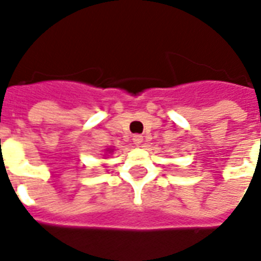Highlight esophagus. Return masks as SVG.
Returning <instances> with one entry per match:
<instances>
[{"label": "esophagus", "mask_w": 261, "mask_h": 261, "mask_svg": "<svg viewBox=\"0 0 261 261\" xmlns=\"http://www.w3.org/2000/svg\"><path fill=\"white\" fill-rule=\"evenodd\" d=\"M133 142H134V144L139 146V144L143 142V137H142V135H138V134L134 135V137H133Z\"/></svg>", "instance_id": "esophagus-1"}]
</instances>
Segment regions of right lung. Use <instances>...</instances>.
Instances as JSON below:
<instances>
[{"instance_id": "1", "label": "right lung", "mask_w": 261, "mask_h": 261, "mask_svg": "<svg viewBox=\"0 0 261 261\" xmlns=\"http://www.w3.org/2000/svg\"><path fill=\"white\" fill-rule=\"evenodd\" d=\"M106 151H109V152H111V151H113V150H110V148H109V150H106Z\"/></svg>"}]
</instances>
